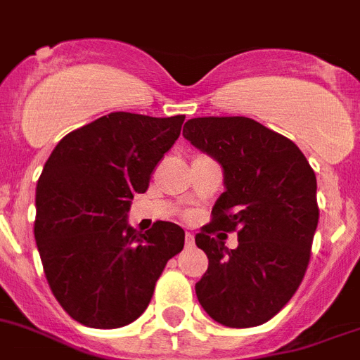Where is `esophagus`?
Wrapping results in <instances>:
<instances>
[{
  "label": "esophagus",
  "mask_w": 360,
  "mask_h": 360,
  "mask_svg": "<svg viewBox=\"0 0 360 360\" xmlns=\"http://www.w3.org/2000/svg\"><path fill=\"white\" fill-rule=\"evenodd\" d=\"M195 245V236L191 233H186V248H193Z\"/></svg>",
  "instance_id": "1"
}]
</instances>
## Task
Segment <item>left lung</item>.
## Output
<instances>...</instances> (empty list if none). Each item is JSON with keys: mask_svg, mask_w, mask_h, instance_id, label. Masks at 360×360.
Instances as JSON below:
<instances>
[{"mask_svg": "<svg viewBox=\"0 0 360 360\" xmlns=\"http://www.w3.org/2000/svg\"><path fill=\"white\" fill-rule=\"evenodd\" d=\"M184 136L220 162L226 184L195 238L210 259L195 285L198 302L224 326H260L306 275L319 224L317 178L290 138L245 116L193 118ZM217 231H235L239 248L226 250Z\"/></svg>", "mask_w": 360, "mask_h": 360, "instance_id": "1", "label": "left lung"}]
</instances>
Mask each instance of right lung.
Listing matches in <instances>:
<instances>
[{
	"instance_id": "1",
	"label": "right lung",
	"mask_w": 360,
	"mask_h": 360,
	"mask_svg": "<svg viewBox=\"0 0 360 360\" xmlns=\"http://www.w3.org/2000/svg\"><path fill=\"white\" fill-rule=\"evenodd\" d=\"M184 120L110 112L61 138L43 167L36 245L52 295L84 326L136 321L167 260L182 251V227L158 220L142 235L127 226V213Z\"/></svg>"
}]
</instances>
